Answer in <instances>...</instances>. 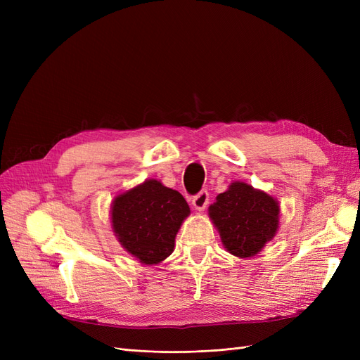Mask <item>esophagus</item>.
Instances as JSON below:
<instances>
[{
    "label": "esophagus",
    "instance_id": "1",
    "mask_svg": "<svg viewBox=\"0 0 360 360\" xmlns=\"http://www.w3.org/2000/svg\"><path fill=\"white\" fill-rule=\"evenodd\" d=\"M207 204H209V192L207 191H201L197 197H193L192 200V205L195 207V210L198 212H202L207 207Z\"/></svg>",
    "mask_w": 360,
    "mask_h": 360
}]
</instances>
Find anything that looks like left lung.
<instances>
[{"label":"left lung","instance_id":"left-lung-1","mask_svg":"<svg viewBox=\"0 0 360 360\" xmlns=\"http://www.w3.org/2000/svg\"><path fill=\"white\" fill-rule=\"evenodd\" d=\"M279 212L275 197L245 181H233L209 207L224 248L238 258H252L274 240Z\"/></svg>","mask_w":360,"mask_h":360}]
</instances>
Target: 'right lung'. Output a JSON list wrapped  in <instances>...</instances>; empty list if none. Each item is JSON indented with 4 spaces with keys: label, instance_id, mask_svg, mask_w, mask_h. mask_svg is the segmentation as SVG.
I'll list each match as a JSON object with an SVG mask.
<instances>
[{
    "label": "right lung",
    "instance_id": "1",
    "mask_svg": "<svg viewBox=\"0 0 360 360\" xmlns=\"http://www.w3.org/2000/svg\"><path fill=\"white\" fill-rule=\"evenodd\" d=\"M191 209L183 195L148 179L118 193L111 204V228L120 245L141 264L168 258Z\"/></svg>",
    "mask_w": 360,
    "mask_h": 360
}]
</instances>
